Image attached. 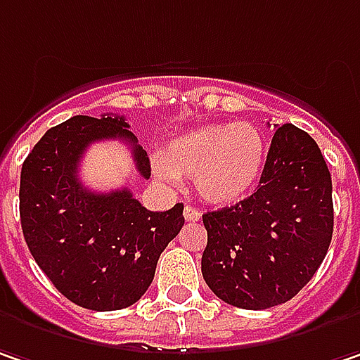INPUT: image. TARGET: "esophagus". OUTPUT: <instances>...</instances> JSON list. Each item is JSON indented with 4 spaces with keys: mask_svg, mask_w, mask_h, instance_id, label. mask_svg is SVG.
Segmentation results:
<instances>
[{
    "mask_svg": "<svg viewBox=\"0 0 360 360\" xmlns=\"http://www.w3.org/2000/svg\"><path fill=\"white\" fill-rule=\"evenodd\" d=\"M183 216H185V220H187V222H198L202 214H200V210H198V208H193V206H185Z\"/></svg>",
    "mask_w": 360,
    "mask_h": 360,
    "instance_id": "1",
    "label": "esophagus"
}]
</instances>
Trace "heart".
<instances>
[{
    "instance_id": "heart-1",
    "label": "heart",
    "mask_w": 360,
    "mask_h": 360,
    "mask_svg": "<svg viewBox=\"0 0 360 360\" xmlns=\"http://www.w3.org/2000/svg\"><path fill=\"white\" fill-rule=\"evenodd\" d=\"M266 140L251 123L202 125L177 136L154 171L162 179H193L212 206H233L257 187L266 167Z\"/></svg>"
}]
</instances>
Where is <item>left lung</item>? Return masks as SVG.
I'll return each instance as SVG.
<instances>
[{
  "label": "left lung",
  "mask_w": 360,
  "mask_h": 360,
  "mask_svg": "<svg viewBox=\"0 0 360 360\" xmlns=\"http://www.w3.org/2000/svg\"><path fill=\"white\" fill-rule=\"evenodd\" d=\"M202 274L214 295L241 309L290 301L321 266L334 233L332 177L307 131L276 127L259 187L206 212Z\"/></svg>",
  "instance_id": "obj_1"
}]
</instances>
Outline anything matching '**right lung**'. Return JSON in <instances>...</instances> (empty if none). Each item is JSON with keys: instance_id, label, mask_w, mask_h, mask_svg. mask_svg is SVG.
<instances>
[{"instance_id": "add662e5", "label": "right lung", "mask_w": 360, "mask_h": 360, "mask_svg": "<svg viewBox=\"0 0 360 360\" xmlns=\"http://www.w3.org/2000/svg\"><path fill=\"white\" fill-rule=\"evenodd\" d=\"M103 140L127 142L138 173L150 177L146 150L123 117H72L51 127L22 165L20 222L34 262L65 299L115 311L140 301L185 218L183 204L150 212L127 187L86 189L78 177L84 150Z\"/></svg>"}]
</instances>
